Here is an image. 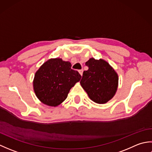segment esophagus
I'll use <instances>...</instances> for the list:
<instances>
[{"label":"esophagus","instance_id":"esophagus-1","mask_svg":"<svg viewBox=\"0 0 152 152\" xmlns=\"http://www.w3.org/2000/svg\"><path fill=\"white\" fill-rule=\"evenodd\" d=\"M83 70L82 69V70H80L79 71H78V72H79V73L80 74V75H81V76H82V74H83Z\"/></svg>","mask_w":152,"mask_h":152}]
</instances>
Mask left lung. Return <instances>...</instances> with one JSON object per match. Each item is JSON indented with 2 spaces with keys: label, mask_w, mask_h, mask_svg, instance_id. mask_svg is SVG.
Returning <instances> with one entry per match:
<instances>
[{
  "label": "left lung",
  "mask_w": 152,
  "mask_h": 152,
  "mask_svg": "<svg viewBox=\"0 0 152 152\" xmlns=\"http://www.w3.org/2000/svg\"><path fill=\"white\" fill-rule=\"evenodd\" d=\"M88 70L83 71L80 81L89 97L98 104H104L115 94L118 76L109 63L103 59L91 58L86 63Z\"/></svg>",
  "instance_id": "1"
}]
</instances>
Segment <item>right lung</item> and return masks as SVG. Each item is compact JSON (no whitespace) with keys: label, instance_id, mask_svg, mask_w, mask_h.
I'll return each instance as SVG.
<instances>
[{"label":"right lung","instance_id":"right-lung-1","mask_svg":"<svg viewBox=\"0 0 152 152\" xmlns=\"http://www.w3.org/2000/svg\"><path fill=\"white\" fill-rule=\"evenodd\" d=\"M71 66L69 61L60 58L50 59L35 73L34 91L44 104L55 107L61 104L70 89L81 79V75L71 69Z\"/></svg>","mask_w":152,"mask_h":152}]
</instances>
